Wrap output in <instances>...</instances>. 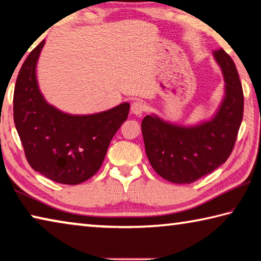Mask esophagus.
I'll return each instance as SVG.
<instances>
[{
	"label": "esophagus",
	"mask_w": 261,
	"mask_h": 261,
	"mask_svg": "<svg viewBox=\"0 0 261 261\" xmlns=\"http://www.w3.org/2000/svg\"><path fill=\"white\" fill-rule=\"evenodd\" d=\"M144 110H146V105H144L142 101L135 100L132 102V112H133L134 114L141 115L144 112Z\"/></svg>",
	"instance_id": "obj_1"
}]
</instances>
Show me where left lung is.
I'll list each match as a JSON object with an SVG mask.
<instances>
[{"label":"left lung","instance_id":"1","mask_svg":"<svg viewBox=\"0 0 261 261\" xmlns=\"http://www.w3.org/2000/svg\"><path fill=\"white\" fill-rule=\"evenodd\" d=\"M214 58L225 82V97L214 118L184 127L147 115L141 123L147 157L162 178L191 184L228 160L236 142L244 111V95L232 59L220 48Z\"/></svg>","mask_w":261,"mask_h":261}]
</instances>
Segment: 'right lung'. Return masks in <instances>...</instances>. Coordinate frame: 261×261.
<instances>
[{
  "mask_svg": "<svg viewBox=\"0 0 261 261\" xmlns=\"http://www.w3.org/2000/svg\"><path fill=\"white\" fill-rule=\"evenodd\" d=\"M42 40L28 55L17 76L14 121L31 168L50 180L77 185L102 164L111 140L129 113V104L89 115L63 113L38 88L36 67Z\"/></svg>",
  "mask_w": 261,
  "mask_h": 261,
  "instance_id": "obj_1",
  "label": "right lung"
}]
</instances>
